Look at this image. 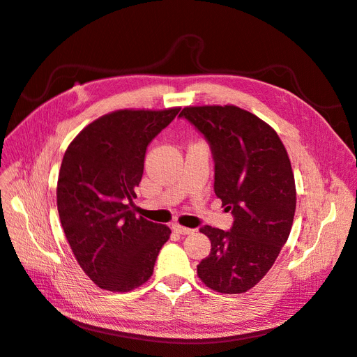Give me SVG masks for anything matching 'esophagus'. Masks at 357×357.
Segmentation results:
<instances>
[{"instance_id": "1", "label": "esophagus", "mask_w": 357, "mask_h": 357, "mask_svg": "<svg viewBox=\"0 0 357 357\" xmlns=\"http://www.w3.org/2000/svg\"><path fill=\"white\" fill-rule=\"evenodd\" d=\"M172 229L175 231L176 234H181V235H190V234H193V232H195V229H190V227L181 226V225H178V223L172 225Z\"/></svg>"}]
</instances>
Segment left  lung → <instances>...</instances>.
Here are the masks:
<instances>
[{
    "instance_id": "left-lung-1",
    "label": "left lung",
    "mask_w": 357,
    "mask_h": 357,
    "mask_svg": "<svg viewBox=\"0 0 357 357\" xmlns=\"http://www.w3.org/2000/svg\"><path fill=\"white\" fill-rule=\"evenodd\" d=\"M179 116L211 146L214 191L234 215L231 231L200 227L211 253L197 276L222 294H241L266 276L289 236L297 200L289 157L278 132L240 107H185Z\"/></svg>"
}]
</instances>
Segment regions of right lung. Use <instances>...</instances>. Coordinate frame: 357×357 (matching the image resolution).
I'll list each match as a JSON object with an SVG mask.
<instances>
[{
  "label": "right lung",
  "instance_id": "obj_1",
  "mask_svg": "<svg viewBox=\"0 0 357 357\" xmlns=\"http://www.w3.org/2000/svg\"><path fill=\"white\" fill-rule=\"evenodd\" d=\"M117 109L89 123L68 146L57 208L79 267L99 288L128 292L148 282L170 229L135 217L146 148L179 113Z\"/></svg>",
  "mask_w": 357,
  "mask_h": 357
}]
</instances>
